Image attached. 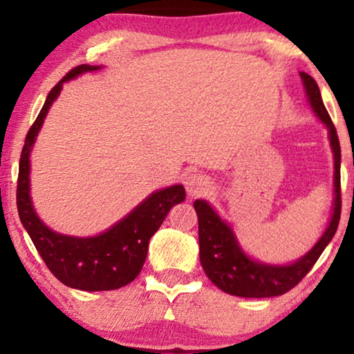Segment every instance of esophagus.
I'll use <instances>...</instances> for the list:
<instances>
[{
	"instance_id": "obj_1",
	"label": "esophagus",
	"mask_w": 354,
	"mask_h": 354,
	"mask_svg": "<svg viewBox=\"0 0 354 354\" xmlns=\"http://www.w3.org/2000/svg\"><path fill=\"white\" fill-rule=\"evenodd\" d=\"M183 183H185V188L190 196H200L203 193L209 192L211 188L209 178L203 176V174H188Z\"/></svg>"
}]
</instances>
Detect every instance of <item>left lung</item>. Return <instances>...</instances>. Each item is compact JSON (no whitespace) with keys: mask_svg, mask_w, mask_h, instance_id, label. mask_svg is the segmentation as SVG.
<instances>
[{"mask_svg":"<svg viewBox=\"0 0 354 354\" xmlns=\"http://www.w3.org/2000/svg\"><path fill=\"white\" fill-rule=\"evenodd\" d=\"M306 90L308 101L319 119L326 124L330 138V147L335 161V198H333V212L328 227L321 239L308 251L303 258L288 266H270L248 258L240 248L239 241L230 225L217 216V212L209 206V203L196 200L193 203L198 214V236H200V261L203 269L212 283L222 292L243 298H270L287 293L288 290L301 282L304 275L313 269L319 256L330 243L335 235L342 212V190H340V142L328 115L326 106L322 103L321 91L316 80L306 72H299Z\"/></svg>","mask_w":354,"mask_h":354,"instance_id":"obj_1","label":"left lung"}]
</instances>
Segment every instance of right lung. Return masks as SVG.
I'll use <instances>...</instances> for the list:
<instances>
[{
    "label": "right lung",
    "mask_w": 354,
    "mask_h": 354,
    "mask_svg": "<svg viewBox=\"0 0 354 354\" xmlns=\"http://www.w3.org/2000/svg\"><path fill=\"white\" fill-rule=\"evenodd\" d=\"M100 66L80 64L71 69L46 96L45 104L28 130L17 178V211L22 225L51 274L67 287L84 292L115 290L133 282L148 254L149 239L156 234L172 206L185 200V188L174 185L154 192L135 209L96 236L80 239L56 234L38 219L30 200V151L48 109L61 93L62 84Z\"/></svg>",
    "instance_id": "1"
}]
</instances>
